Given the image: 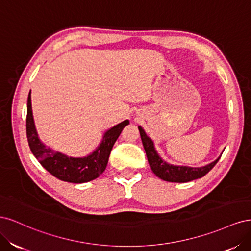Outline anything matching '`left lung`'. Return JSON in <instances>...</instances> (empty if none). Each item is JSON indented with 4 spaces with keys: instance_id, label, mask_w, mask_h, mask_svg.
Here are the masks:
<instances>
[{
    "instance_id": "1",
    "label": "left lung",
    "mask_w": 251,
    "mask_h": 251,
    "mask_svg": "<svg viewBox=\"0 0 251 251\" xmlns=\"http://www.w3.org/2000/svg\"><path fill=\"white\" fill-rule=\"evenodd\" d=\"M140 133V137L142 140V144L144 151L148 157V161L151 166V170L156 175L157 177L164 181L169 182H178V183H184V182L193 181L195 179H199L205 176L219 161L221 156L218 157L215 161L209 164L200 168H193V166L186 165H175L168 163L159 156L155 149V144L149 136L144 132L141 126H138Z\"/></svg>"
}]
</instances>
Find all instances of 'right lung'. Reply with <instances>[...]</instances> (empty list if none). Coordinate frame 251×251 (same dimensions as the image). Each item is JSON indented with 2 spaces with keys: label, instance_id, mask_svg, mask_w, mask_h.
Returning <instances> with one entry per match:
<instances>
[{
  "label": "right lung",
  "instance_id": "obj_1",
  "mask_svg": "<svg viewBox=\"0 0 251 251\" xmlns=\"http://www.w3.org/2000/svg\"><path fill=\"white\" fill-rule=\"evenodd\" d=\"M128 123H130L128 120H124L123 123L114 126L105 132L100 146L91 154L85 157L68 156L47 148L41 141L34 125L31 107V91L28 95L26 132L30 150L39 162L51 175L59 180L70 182V183H85V182L92 181L100 177V175L107 168L114 143Z\"/></svg>",
  "mask_w": 251,
  "mask_h": 251
}]
</instances>
